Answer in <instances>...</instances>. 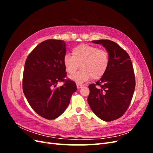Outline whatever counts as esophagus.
Wrapping results in <instances>:
<instances>
[{"label":"esophagus","instance_id":"esophagus-1","mask_svg":"<svg viewBox=\"0 0 153 153\" xmlns=\"http://www.w3.org/2000/svg\"><path fill=\"white\" fill-rule=\"evenodd\" d=\"M83 86H84V85H82V84H76V87H77L78 89H80V88L82 87Z\"/></svg>","mask_w":153,"mask_h":153}]
</instances>
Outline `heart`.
<instances>
[{
	"label": "heart",
	"mask_w": 153,
	"mask_h": 153,
	"mask_svg": "<svg viewBox=\"0 0 153 153\" xmlns=\"http://www.w3.org/2000/svg\"><path fill=\"white\" fill-rule=\"evenodd\" d=\"M73 56L66 54L63 63L66 71L75 73L80 66V71L70 76L71 80L82 83L89 78L98 80L102 77L107 70L110 58L107 51L86 44L77 46L72 50Z\"/></svg>",
	"instance_id": "obj_1"
}]
</instances>
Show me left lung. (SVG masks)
I'll return each mask as SVG.
<instances>
[{
    "mask_svg": "<svg viewBox=\"0 0 153 153\" xmlns=\"http://www.w3.org/2000/svg\"><path fill=\"white\" fill-rule=\"evenodd\" d=\"M101 44L109 54L107 70L96 84L89 85L87 101L100 119L112 121L123 116L130 104L135 88L133 64L128 53L112 41H92Z\"/></svg>",
    "mask_w": 153,
    "mask_h": 153,
    "instance_id": "left-lung-1",
    "label": "left lung"
}]
</instances>
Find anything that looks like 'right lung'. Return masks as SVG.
Returning a JSON list of instances; mask_svg holds the SVG:
<instances>
[{
  "label": "right lung",
  "instance_id": "add662e5",
  "mask_svg": "<svg viewBox=\"0 0 153 153\" xmlns=\"http://www.w3.org/2000/svg\"><path fill=\"white\" fill-rule=\"evenodd\" d=\"M66 46L62 40L48 39L39 43L27 57L23 74V91L30 106L48 120L59 117L76 91L67 76L63 57ZM59 82L64 84L57 88Z\"/></svg>",
  "mask_w": 153,
  "mask_h": 153
}]
</instances>
